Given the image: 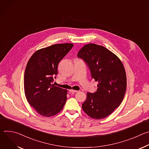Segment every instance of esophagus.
Returning <instances> with one entry per match:
<instances>
[{
  "label": "esophagus",
  "instance_id": "obj_1",
  "mask_svg": "<svg viewBox=\"0 0 149 149\" xmlns=\"http://www.w3.org/2000/svg\"><path fill=\"white\" fill-rule=\"evenodd\" d=\"M70 92H71V93H77L78 91H77V90H70Z\"/></svg>",
  "mask_w": 149,
  "mask_h": 149
}]
</instances>
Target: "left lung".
<instances>
[{
	"mask_svg": "<svg viewBox=\"0 0 149 149\" xmlns=\"http://www.w3.org/2000/svg\"><path fill=\"white\" fill-rule=\"evenodd\" d=\"M77 56L86 62L91 78L98 82L96 92L87 93L82 110L94 119L107 117L120 105L125 93L127 78L123 63L108 49L94 44L84 45Z\"/></svg>",
	"mask_w": 149,
	"mask_h": 149,
	"instance_id": "8db88e82",
	"label": "left lung"
}]
</instances>
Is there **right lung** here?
Instances as JSON below:
<instances>
[{
    "mask_svg": "<svg viewBox=\"0 0 149 149\" xmlns=\"http://www.w3.org/2000/svg\"><path fill=\"white\" fill-rule=\"evenodd\" d=\"M73 45L58 44L42 48L28 62L24 75L25 96L29 104L42 116L56 115L66 102L68 91L55 86L52 82L59 62Z\"/></svg>",
    "mask_w": 149,
    "mask_h": 149,
    "instance_id": "1",
    "label": "right lung"
}]
</instances>
